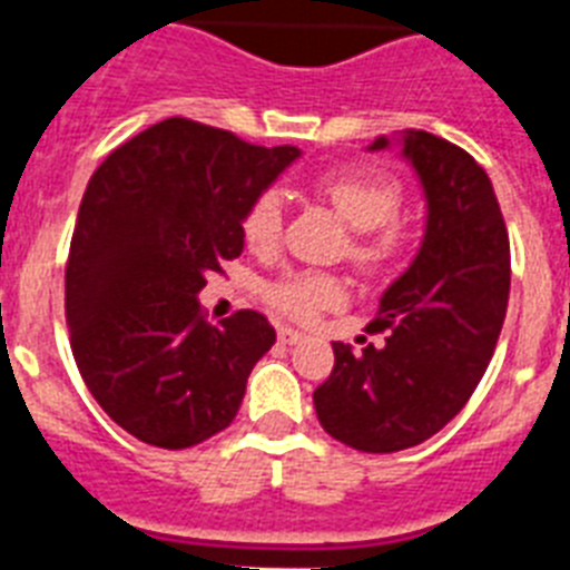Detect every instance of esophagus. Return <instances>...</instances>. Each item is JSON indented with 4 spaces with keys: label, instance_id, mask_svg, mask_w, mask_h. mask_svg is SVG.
<instances>
[{
    "label": "esophagus",
    "instance_id": "obj_1",
    "mask_svg": "<svg viewBox=\"0 0 570 570\" xmlns=\"http://www.w3.org/2000/svg\"><path fill=\"white\" fill-rule=\"evenodd\" d=\"M277 340L284 343V346H298V343H304V334L302 331H295V328H281L277 331Z\"/></svg>",
    "mask_w": 570,
    "mask_h": 570
}]
</instances>
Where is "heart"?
<instances>
[{"label": "heart", "mask_w": 570, "mask_h": 570, "mask_svg": "<svg viewBox=\"0 0 570 570\" xmlns=\"http://www.w3.org/2000/svg\"><path fill=\"white\" fill-rule=\"evenodd\" d=\"M316 191L328 200L343 222L355 233H366L355 245V259L361 266H381L396 254L399 242L387 227L399 213V186L387 177L366 171H331L316 180ZM281 224H284V200L277 191H259L242 215V236L250 250L266 254L281 239ZM380 233L375 234L374 230ZM346 302V286L331 275H289L281 284L272 286V304L277 311L293 316V320L311 322L322 311L340 307Z\"/></svg>", "instance_id": "heart-1"}]
</instances>
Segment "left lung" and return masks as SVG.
<instances>
[{"mask_svg": "<svg viewBox=\"0 0 570 570\" xmlns=\"http://www.w3.org/2000/svg\"><path fill=\"white\" fill-rule=\"evenodd\" d=\"M399 147L425 200L411 266L381 293L384 346L334 343V370L313 390L322 429L361 452H399L438 434L485 375L503 328L512 257L485 168L443 138L405 129L366 150Z\"/></svg>", "mask_w": 570, "mask_h": 570, "instance_id": "obj_1", "label": "left lung"}]
</instances>
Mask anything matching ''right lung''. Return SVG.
<instances>
[{
  "label": "right lung",
  "mask_w": 570,
  "mask_h": 570,
  "mask_svg": "<svg viewBox=\"0 0 570 570\" xmlns=\"http://www.w3.org/2000/svg\"><path fill=\"white\" fill-rule=\"evenodd\" d=\"M298 156L168 118L88 180L65 275L70 346L91 396L138 441L186 450L233 423L275 328L257 311L209 325L197 293L239 257L242 215Z\"/></svg>",
  "instance_id": "add662e5"
}]
</instances>
